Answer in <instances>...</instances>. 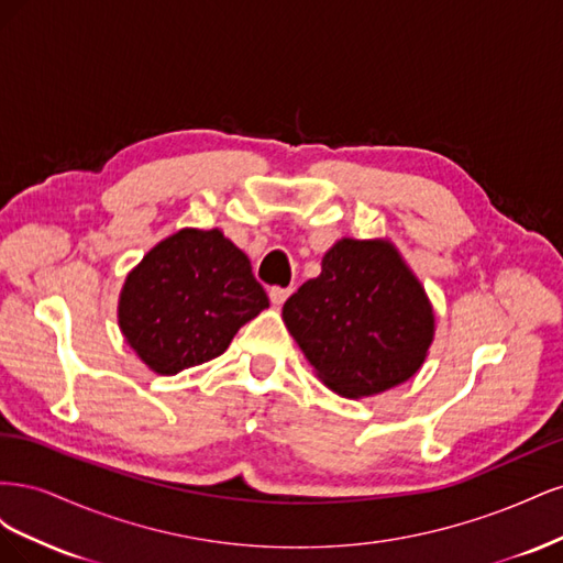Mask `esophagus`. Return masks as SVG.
Masks as SVG:
<instances>
[{"label":"esophagus","instance_id":"obj_1","mask_svg":"<svg viewBox=\"0 0 563 563\" xmlns=\"http://www.w3.org/2000/svg\"><path fill=\"white\" fill-rule=\"evenodd\" d=\"M288 296H291V288H282V286H272L269 288V300L275 302V305H284Z\"/></svg>","mask_w":563,"mask_h":563}]
</instances>
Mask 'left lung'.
<instances>
[{
  "mask_svg": "<svg viewBox=\"0 0 563 563\" xmlns=\"http://www.w3.org/2000/svg\"><path fill=\"white\" fill-rule=\"evenodd\" d=\"M282 314L323 385L343 397L411 378L434 335L428 296L387 242H338Z\"/></svg>",
  "mask_w": 563,
  "mask_h": 563,
  "instance_id": "8db88e82",
  "label": "left lung"
}]
</instances>
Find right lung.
I'll return each mask as SVG.
<instances>
[{"instance_id":"1","label":"right lung","mask_w":563,"mask_h":563,"mask_svg":"<svg viewBox=\"0 0 563 563\" xmlns=\"http://www.w3.org/2000/svg\"><path fill=\"white\" fill-rule=\"evenodd\" d=\"M265 308L246 253L218 230H180L126 277L119 327L152 371L174 376L223 354Z\"/></svg>"}]
</instances>
